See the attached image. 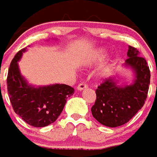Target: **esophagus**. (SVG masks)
Returning <instances> with one entry per match:
<instances>
[{"label": "esophagus", "mask_w": 157, "mask_h": 157, "mask_svg": "<svg viewBox=\"0 0 157 157\" xmlns=\"http://www.w3.org/2000/svg\"><path fill=\"white\" fill-rule=\"evenodd\" d=\"M88 85L85 83H81L80 85H78V86L76 87V90H79V91H82V90H85V89H87Z\"/></svg>", "instance_id": "obj_1"}]
</instances>
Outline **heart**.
I'll return each instance as SVG.
<instances>
[{"mask_svg": "<svg viewBox=\"0 0 157 157\" xmlns=\"http://www.w3.org/2000/svg\"><path fill=\"white\" fill-rule=\"evenodd\" d=\"M105 55H106V51L104 48H99V49L94 51L92 53H90L85 60L83 61V63L85 66H92L97 63H100L101 61L103 59L105 58ZM110 71V63L109 62H105L99 67L98 70V76L99 77H102L108 74Z\"/></svg>", "mask_w": 157, "mask_h": 157, "instance_id": "b5f03b06", "label": "heart"}]
</instances>
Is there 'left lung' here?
Here are the masks:
<instances>
[{
	"instance_id": "1",
	"label": "left lung",
	"mask_w": 157,
	"mask_h": 157,
	"mask_svg": "<svg viewBox=\"0 0 157 157\" xmlns=\"http://www.w3.org/2000/svg\"><path fill=\"white\" fill-rule=\"evenodd\" d=\"M133 72L132 84L118 85L113 75L96 90L97 98L91 111L94 118L105 127H117L129 122L144 105L150 84V70L144 58L132 46L123 65Z\"/></svg>"
}]
</instances>
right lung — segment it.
<instances>
[{
	"mask_svg": "<svg viewBox=\"0 0 157 157\" xmlns=\"http://www.w3.org/2000/svg\"><path fill=\"white\" fill-rule=\"evenodd\" d=\"M26 48L13 59L7 76L9 98L13 110L25 123L35 127H47L56 120L74 89L64 84L35 86L21 74L18 62Z\"/></svg>",
	"mask_w": 157,
	"mask_h": 157,
	"instance_id": "right-lung-1",
	"label": "right lung"
}]
</instances>
